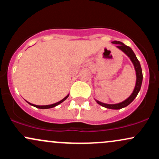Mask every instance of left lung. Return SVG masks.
<instances>
[{
	"instance_id": "8db88e82",
	"label": "left lung",
	"mask_w": 159,
	"mask_h": 159,
	"mask_svg": "<svg viewBox=\"0 0 159 159\" xmlns=\"http://www.w3.org/2000/svg\"><path fill=\"white\" fill-rule=\"evenodd\" d=\"M113 44H116V48H118L122 52L125 53L126 55L130 58L131 61L132 62L133 65L134 66V69H135L136 72V84L135 87H134V90H133L132 93L131 94V96H129V98H126L125 101L122 102L118 103V104H105L102 103L101 102L98 101V100H96V102H97L98 105H102V107H106V108L109 109H115V110H118V109H121L123 107H125L128 106L131 102H132L133 100L136 98V96H138V93L140 90V87H141L142 84V81H143V74H142V69L141 66H140V62L137 58V57L134 54V52L132 51V49L130 48V47L125 45L124 43H121L120 41H113Z\"/></svg>"
}]
</instances>
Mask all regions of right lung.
<instances>
[{
	"label": "right lung",
	"mask_w": 159,
	"mask_h": 159,
	"mask_svg": "<svg viewBox=\"0 0 159 159\" xmlns=\"http://www.w3.org/2000/svg\"><path fill=\"white\" fill-rule=\"evenodd\" d=\"M68 96H69V95H67V96H66L65 98H63V99L61 100V101H60V102H56V103H54V104H52V105H34V104H31V103L28 102H27V103L30 104V105H33V106H34V107H37V108H40V109H48V108H52V107H55V106H57V105H60V104L63 102V101H65V100L67 98H68Z\"/></svg>",
	"instance_id": "add662e5"
}]
</instances>
